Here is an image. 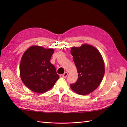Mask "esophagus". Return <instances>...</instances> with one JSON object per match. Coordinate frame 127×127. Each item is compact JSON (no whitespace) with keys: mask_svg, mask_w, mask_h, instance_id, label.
<instances>
[{"mask_svg":"<svg viewBox=\"0 0 127 127\" xmlns=\"http://www.w3.org/2000/svg\"><path fill=\"white\" fill-rule=\"evenodd\" d=\"M68 72H64V73L63 75H62V77H64V78H65V77H66L67 76H68Z\"/></svg>","mask_w":127,"mask_h":127,"instance_id":"esophagus-1","label":"esophagus"}]
</instances>
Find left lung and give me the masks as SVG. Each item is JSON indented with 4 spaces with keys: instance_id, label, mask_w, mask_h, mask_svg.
<instances>
[{
    "instance_id": "left-lung-1",
    "label": "left lung",
    "mask_w": 127,
    "mask_h": 127,
    "mask_svg": "<svg viewBox=\"0 0 127 127\" xmlns=\"http://www.w3.org/2000/svg\"><path fill=\"white\" fill-rule=\"evenodd\" d=\"M70 52L78 73L77 81L70 88L80 95H87L98 87L104 77L103 58L96 48L87 44L71 47Z\"/></svg>"
}]
</instances>
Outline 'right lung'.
<instances>
[{"mask_svg":"<svg viewBox=\"0 0 127 127\" xmlns=\"http://www.w3.org/2000/svg\"><path fill=\"white\" fill-rule=\"evenodd\" d=\"M53 48L33 45L22 55L20 65L21 79L27 87L38 93H45L53 87L59 78L50 59Z\"/></svg>","mask_w":127,"mask_h":127,"instance_id":"1","label":"right lung"}]
</instances>
